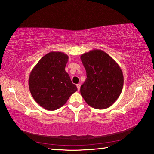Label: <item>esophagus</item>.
<instances>
[{
  "instance_id": "34e87169",
  "label": "esophagus",
  "mask_w": 154,
  "mask_h": 154,
  "mask_svg": "<svg viewBox=\"0 0 154 154\" xmlns=\"http://www.w3.org/2000/svg\"><path fill=\"white\" fill-rule=\"evenodd\" d=\"M76 86H77V88H78V90H80V84H78L76 85Z\"/></svg>"
}]
</instances>
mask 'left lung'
<instances>
[{
	"mask_svg": "<svg viewBox=\"0 0 154 154\" xmlns=\"http://www.w3.org/2000/svg\"><path fill=\"white\" fill-rule=\"evenodd\" d=\"M87 78L80 93L87 104L97 109L110 107L120 96L124 84L121 67L107 53L93 49L80 56Z\"/></svg>",
	"mask_w": 154,
	"mask_h": 154,
	"instance_id": "obj_1",
	"label": "left lung"
}]
</instances>
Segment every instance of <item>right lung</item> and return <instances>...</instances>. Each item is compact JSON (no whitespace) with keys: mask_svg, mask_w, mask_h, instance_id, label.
<instances>
[{"mask_svg":"<svg viewBox=\"0 0 154 154\" xmlns=\"http://www.w3.org/2000/svg\"><path fill=\"white\" fill-rule=\"evenodd\" d=\"M68 60L66 54L51 51L39 60L29 74L31 94L46 110L54 111L63 107L78 90L65 71Z\"/></svg>","mask_w":154,"mask_h":154,"instance_id":"1","label":"right lung"}]
</instances>
